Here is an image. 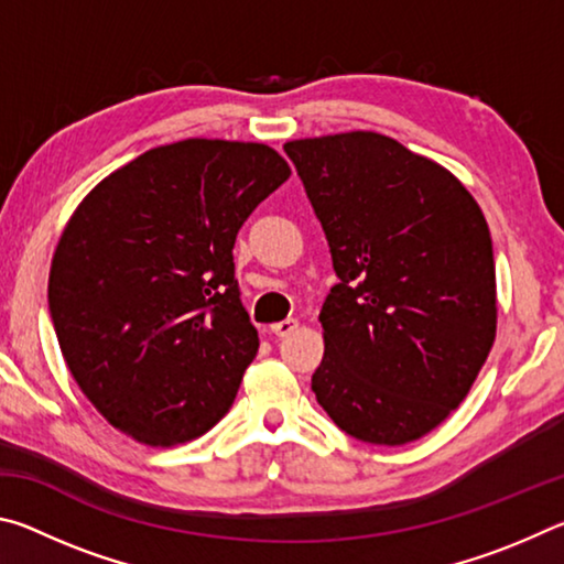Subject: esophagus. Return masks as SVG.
Wrapping results in <instances>:
<instances>
[{
    "mask_svg": "<svg viewBox=\"0 0 564 564\" xmlns=\"http://www.w3.org/2000/svg\"><path fill=\"white\" fill-rule=\"evenodd\" d=\"M295 328H299V321H295V318H285V321L273 323L271 333H273V336H279V338H285V336H291V333H293Z\"/></svg>",
    "mask_w": 564,
    "mask_h": 564,
    "instance_id": "esophagus-1",
    "label": "esophagus"
}]
</instances>
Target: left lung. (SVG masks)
I'll return each instance as SVG.
<instances>
[{
  "label": "left lung",
  "instance_id": "left-lung-1",
  "mask_svg": "<svg viewBox=\"0 0 564 564\" xmlns=\"http://www.w3.org/2000/svg\"><path fill=\"white\" fill-rule=\"evenodd\" d=\"M326 231L336 283L311 388L340 431L405 445L470 393L498 330L492 238L445 166L376 131L283 147Z\"/></svg>",
  "mask_w": 564,
  "mask_h": 564
}]
</instances>
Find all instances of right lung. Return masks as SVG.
Here are the masks:
<instances>
[{
	"label": "right lung",
	"mask_w": 564,
	"mask_h": 564,
	"mask_svg": "<svg viewBox=\"0 0 564 564\" xmlns=\"http://www.w3.org/2000/svg\"><path fill=\"white\" fill-rule=\"evenodd\" d=\"M289 176L265 144L186 139L113 171L66 221L54 330L76 386L123 435L171 447L228 413L259 350L236 234Z\"/></svg>",
	"instance_id": "1"
}]
</instances>
